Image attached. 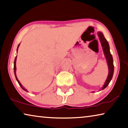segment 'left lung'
<instances>
[{"label": "left lung", "mask_w": 128, "mask_h": 128, "mask_svg": "<svg viewBox=\"0 0 128 128\" xmlns=\"http://www.w3.org/2000/svg\"><path fill=\"white\" fill-rule=\"evenodd\" d=\"M97 34H98L101 46H102V47L103 52H104V55L105 56V58H106L109 70L108 77H107V78L106 81H105L104 86H103L101 88L102 90L108 86L109 82H110L112 78L113 72H114V65H113V57L112 56L110 52V48H109L108 42H107V40L106 39H105V38L104 35H103L102 32H98Z\"/></svg>", "instance_id": "1"}]
</instances>
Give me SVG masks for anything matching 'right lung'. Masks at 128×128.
I'll list each match as a JSON object with an SVG mask.
<instances>
[{
	"label": "right lung",
	"instance_id": "1",
	"mask_svg": "<svg viewBox=\"0 0 128 128\" xmlns=\"http://www.w3.org/2000/svg\"><path fill=\"white\" fill-rule=\"evenodd\" d=\"M19 46H20V44H19V45H18V48H17V52H18V48H19ZM16 58H17V56H16V58H15V60H14V74H15V78H16V80H17V82H18V83H19V86H21V88L23 89V90H25V91H26V92H28V90H26V89L25 88H23V86H22V85L21 84V83L19 81V80H18V78H17V76H16Z\"/></svg>",
	"mask_w": 128,
	"mask_h": 128
}]
</instances>
